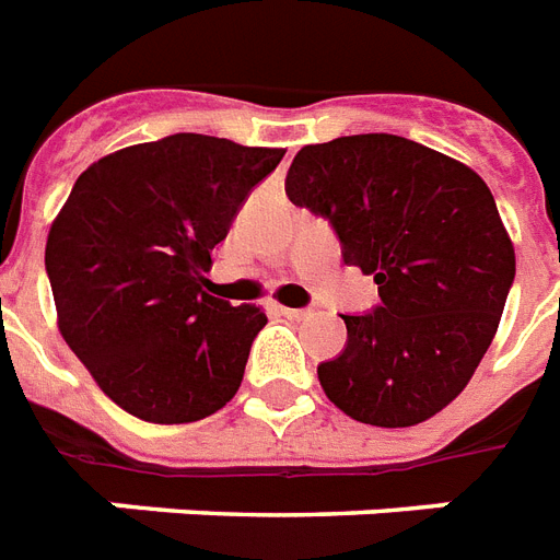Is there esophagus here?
<instances>
[{"mask_svg":"<svg viewBox=\"0 0 560 560\" xmlns=\"http://www.w3.org/2000/svg\"><path fill=\"white\" fill-rule=\"evenodd\" d=\"M279 314L288 316V319H307V316H311V311H307V307H284V305H279Z\"/></svg>","mask_w":560,"mask_h":560,"instance_id":"obj_1","label":"esophagus"}]
</instances>
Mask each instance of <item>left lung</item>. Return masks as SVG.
<instances>
[{
    "instance_id": "left-lung-1",
    "label": "left lung",
    "mask_w": 560,
    "mask_h": 560,
    "mask_svg": "<svg viewBox=\"0 0 560 560\" xmlns=\"http://www.w3.org/2000/svg\"><path fill=\"white\" fill-rule=\"evenodd\" d=\"M290 202L328 218L342 261L374 276L381 305L342 316L346 349L316 374L334 407L372 427L442 412L494 340L514 246L477 171L392 133L305 144Z\"/></svg>"
}]
</instances>
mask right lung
<instances>
[{
  "label": "right lung",
  "instance_id": "1",
  "mask_svg": "<svg viewBox=\"0 0 560 560\" xmlns=\"http://www.w3.org/2000/svg\"><path fill=\"white\" fill-rule=\"evenodd\" d=\"M281 156L174 133L92 162L57 211L46 241L57 328L130 416L188 424L235 398L267 316L206 293L202 272Z\"/></svg>",
  "mask_w": 560,
  "mask_h": 560
}]
</instances>
